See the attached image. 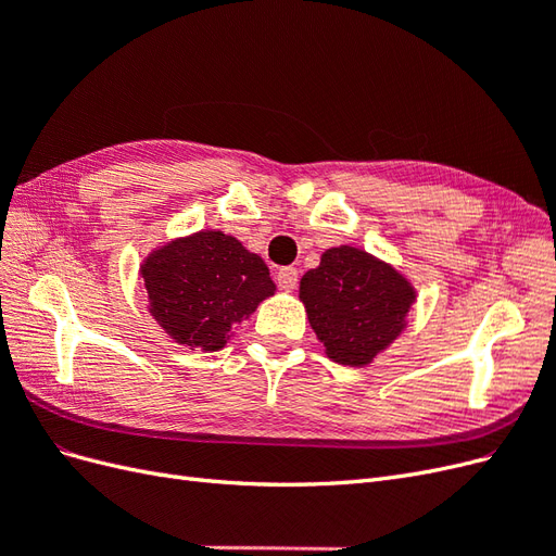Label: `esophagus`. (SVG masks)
I'll return each mask as SVG.
<instances>
[{
	"mask_svg": "<svg viewBox=\"0 0 556 556\" xmlns=\"http://www.w3.org/2000/svg\"><path fill=\"white\" fill-rule=\"evenodd\" d=\"M296 282H299V271L294 266H285L278 271V285L280 290L285 292H294L296 290Z\"/></svg>",
	"mask_w": 556,
	"mask_h": 556,
	"instance_id": "obj_1",
	"label": "esophagus"
}]
</instances>
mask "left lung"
<instances>
[{
    "mask_svg": "<svg viewBox=\"0 0 556 556\" xmlns=\"http://www.w3.org/2000/svg\"><path fill=\"white\" fill-rule=\"evenodd\" d=\"M299 299L331 362L368 366L408 327L417 290L390 262L339 245L304 274Z\"/></svg>",
    "mask_w": 556,
    "mask_h": 556,
    "instance_id": "obj_1",
    "label": "left lung"
}]
</instances>
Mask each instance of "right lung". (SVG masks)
Masks as SVG:
<instances>
[{"mask_svg": "<svg viewBox=\"0 0 556 556\" xmlns=\"http://www.w3.org/2000/svg\"><path fill=\"white\" fill-rule=\"evenodd\" d=\"M139 274L148 313L190 350L217 352L264 299L276 294L268 266L237 237L201 229L150 250Z\"/></svg>", "mask_w": 556, "mask_h": 556, "instance_id": "1", "label": "right lung"}]
</instances>
